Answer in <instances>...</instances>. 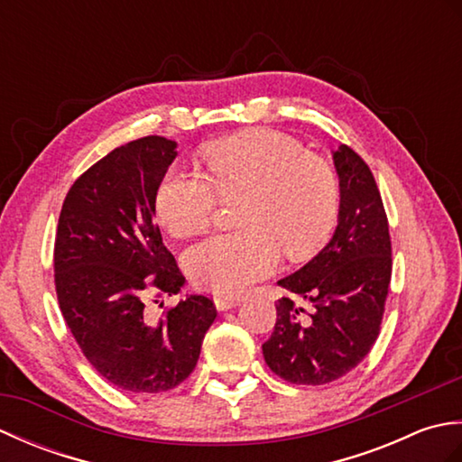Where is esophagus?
Wrapping results in <instances>:
<instances>
[{"instance_id": "34e87169", "label": "esophagus", "mask_w": 462, "mask_h": 462, "mask_svg": "<svg viewBox=\"0 0 462 462\" xmlns=\"http://www.w3.org/2000/svg\"><path fill=\"white\" fill-rule=\"evenodd\" d=\"M238 303H240L238 298H214V306H216V310H220V311L236 308Z\"/></svg>"}]
</instances>
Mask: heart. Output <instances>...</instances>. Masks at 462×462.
Returning a JSON list of instances; mask_svg holds the SVG:
<instances>
[{
    "instance_id": "heart-1",
    "label": "heart",
    "mask_w": 462,
    "mask_h": 462,
    "mask_svg": "<svg viewBox=\"0 0 462 462\" xmlns=\"http://www.w3.org/2000/svg\"><path fill=\"white\" fill-rule=\"evenodd\" d=\"M208 176L171 169L154 199L156 218L176 238L210 226L220 199L238 200L244 230L216 234L184 254V268L202 288L242 293L290 260L311 258L326 246L339 212L331 166L290 139L252 129L206 146Z\"/></svg>"
}]
</instances>
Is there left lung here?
<instances>
[{
  "label": "left lung",
  "instance_id": "obj_1",
  "mask_svg": "<svg viewBox=\"0 0 462 462\" xmlns=\"http://www.w3.org/2000/svg\"><path fill=\"white\" fill-rule=\"evenodd\" d=\"M339 174V218L333 238L316 258L278 283L308 300L309 319L291 298L276 303V326L263 359L296 385H326L356 369L375 343L391 282V236L373 172L341 144L333 152Z\"/></svg>",
  "mask_w": 462,
  "mask_h": 462
}]
</instances>
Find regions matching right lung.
<instances>
[{
    "label": "right lung",
    "mask_w": 462,
    "mask_h": 462,
    "mask_svg": "<svg viewBox=\"0 0 462 462\" xmlns=\"http://www.w3.org/2000/svg\"><path fill=\"white\" fill-rule=\"evenodd\" d=\"M176 143L143 136L109 152L69 189L59 214L53 268L63 319L91 365L133 393H162L190 375L216 319L190 296L159 321L149 301L179 293L184 276L154 222V199Z\"/></svg>",
    "instance_id": "add662e5"
}]
</instances>
